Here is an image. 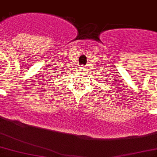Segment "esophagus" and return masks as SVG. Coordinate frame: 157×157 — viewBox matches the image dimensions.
Returning a JSON list of instances; mask_svg holds the SVG:
<instances>
[{"label":"esophagus","instance_id":"esophagus-1","mask_svg":"<svg viewBox=\"0 0 157 157\" xmlns=\"http://www.w3.org/2000/svg\"><path fill=\"white\" fill-rule=\"evenodd\" d=\"M81 69H84V67H81Z\"/></svg>","mask_w":157,"mask_h":157}]
</instances>
